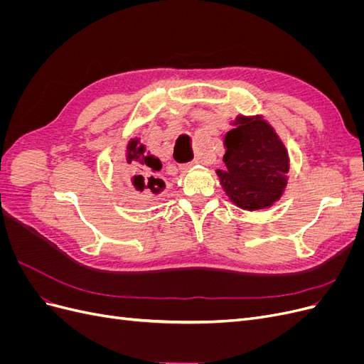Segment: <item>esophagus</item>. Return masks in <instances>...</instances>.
Instances as JSON below:
<instances>
[{
  "mask_svg": "<svg viewBox=\"0 0 364 364\" xmlns=\"http://www.w3.org/2000/svg\"><path fill=\"white\" fill-rule=\"evenodd\" d=\"M197 164H203V158L197 156V158H194V161H193V162H188V164H183V165H181V170H182V171H186V170H190L191 167H194V165H197Z\"/></svg>",
  "mask_w": 364,
  "mask_h": 364,
  "instance_id": "1",
  "label": "esophagus"
}]
</instances>
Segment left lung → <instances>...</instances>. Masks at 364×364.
Segmentation results:
<instances>
[{"label":"left lung","instance_id":"8db88e82","mask_svg":"<svg viewBox=\"0 0 364 364\" xmlns=\"http://www.w3.org/2000/svg\"><path fill=\"white\" fill-rule=\"evenodd\" d=\"M225 167L217 176L230 202L255 211L279 200L287 185L289 151L266 119L240 115L225 136Z\"/></svg>","mask_w":364,"mask_h":364}]
</instances>
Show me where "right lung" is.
Here are the masks:
<instances>
[{
	"label": "right lung",
	"mask_w": 364,
	"mask_h": 364,
	"mask_svg": "<svg viewBox=\"0 0 364 364\" xmlns=\"http://www.w3.org/2000/svg\"><path fill=\"white\" fill-rule=\"evenodd\" d=\"M126 168L134 174L130 179L136 191L146 194L149 190L155 191L156 186L159 188L164 186V182L156 176L162 167L161 161L147 153L146 147L139 144L138 138L129 141L126 147Z\"/></svg>",
	"instance_id": "1"
}]
</instances>
